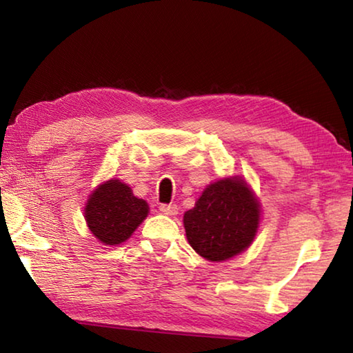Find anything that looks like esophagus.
<instances>
[{"label":"esophagus","instance_id":"obj_1","mask_svg":"<svg viewBox=\"0 0 353 353\" xmlns=\"http://www.w3.org/2000/svg\"><path fill=\"white\" fill-rule=\"evenodd\" d=\"M160 212L172 216V214H177V205L176 204H162L160 205Z\"/></svg>","mask_w":353,"mask_h":353}]
</instances>
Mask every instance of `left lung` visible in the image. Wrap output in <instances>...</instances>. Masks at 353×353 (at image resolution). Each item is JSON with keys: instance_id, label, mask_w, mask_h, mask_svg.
<instances>
[{"instance_id": "1", "label": "left lung", "mask_w": 353, "mask_h": 353, "mask_svg": "<svg viewBox=\"0 0 353 353\" xmlns=\"http://www.w3.org/2000/svg\"><path fill=\"white\" fill-rule=\"evenodd\" d=\"M260 205L241 179H224L204 190L183 214L187 240L196 252L223 261L243 252L259 229Z\"/></svg>"}]
</instances>
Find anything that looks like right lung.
<instances>
[{
  "mask_svg": "<svg viewBox=\"0 0 353 353\" xmlns=\"http://www.w3.org/2000/svg\"><path fill=\"white\" fill-rule=\"evenodd\" d=\"M148 212L146 201L135 198L126 183L109 181L99 185L87 201L85 219L99 241L117 246L134 234Z\"/></svg>",
  "mask_w": 353,
  "mask_h": 353,
  "instance_id": "obj_1",
  "label": "right lung"
}]
</instances>
